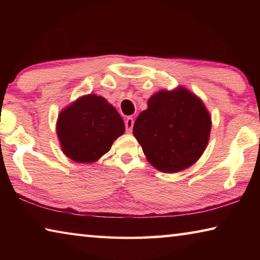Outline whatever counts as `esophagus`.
<instances>
[{"mask_svg":"<svg viewBox=\"0 0 260 260\" xmlns=\"http://www.w3.org/2000/svg\"><path fill=\"white\" fill-rule=\"evenodd\" d=\"M133 125H134V119L132 117H127L125 120V127H126V132L127 133H131L132 129H133Z\"/></svg>","mask_w":260,"mask_h":260,"instance_id":"esophagus-1","label":"esophagus"}]
</instances>
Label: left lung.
<instances>
[{
    "label": "left lung",
    "instance_id": "left-lung-1",
    "mask_svg": "<svg viewBox=\"0 0 260 260\" xmlns=\"http://www.w3.org/2000/svg\"><path fill=\"white\" fill-rule=\"evenodd\" d=\"M211 117L202 100L184 87L159 90L139 114L133 134L148 161L160 172L177 173L200 159L208 146Z\"/></svg>",
    "mask_w": 260,
    "mask_h": 260
}]
</instances>
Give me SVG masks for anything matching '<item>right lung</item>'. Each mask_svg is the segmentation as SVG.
I'll return each instance as SVG.
<instances>
[{"label":"right lung","mask_w":260,"mask_h":260,"mask_svg":"<svg viewBox=\"0 0 260 260\" xmlns=\"http://www.w3.org/2000/svg\"><path fill=\"white\" fill-rule=\"evenodd\" d=\"M56 129L61 150L70 159L94 162L124 134L125 124L107 100L89 94L61 110Z\"/></svg>","instance_id":"obj_1"}]
</instances>
